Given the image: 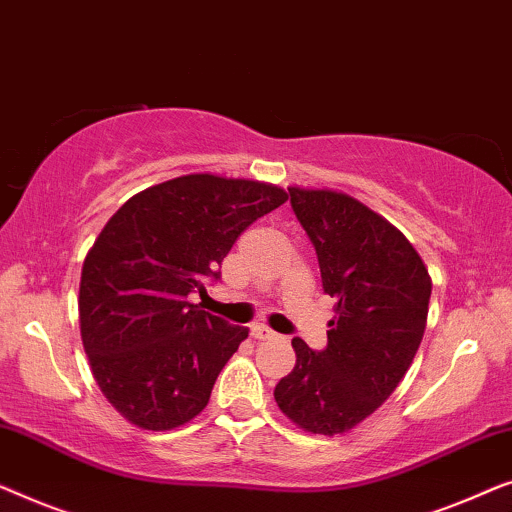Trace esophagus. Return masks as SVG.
<instances>
[{
	"instance_id": "1",
	"label": "esophagus",
	"mask_w": 512,
	"mask_h": 512,
	"mask_svg": "<svg viewBox=\"0 0 512 512\" xmlns=\"http://www.w3.org/2000/svg\"><path fill=\"white\" fill-rule=\"evenodd\" d=\"M250 336L257 338V341H271V338H276V331H271L264 325H253L250 327Z\"/></svg>"
}]
</instances>
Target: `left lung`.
<instances>
[{"label":"left lung","instance_id":"obj_1","mask_svg":"<svg viewBox=\"0 0 512 512\" xmlns=\"http://www.w3.org/2000/svg\"><path fill=\"white\" fill-rule=\"evenodd\" d=\"M287 192L336 318L325 350L292 338L297 364L273 397L301 429L334 436L369 417L406 376L427 325L431 278L406 236L362 201L331 190Z\"/></svg>","mask_w":512,"mask_h":512}]
</instances>
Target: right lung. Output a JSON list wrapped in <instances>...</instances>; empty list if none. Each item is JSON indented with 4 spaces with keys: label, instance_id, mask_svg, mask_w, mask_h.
<instances>
[{
    "label": "right lung",
    "instance_id": "obj_1",
    "mask_svg": "<svg viewBox=\"0 0 512 512\" xmlns=\"http://www.w3.org/2000/svg\"><path fill=\"white\" fill-rule=\"evenodd\" d=\"M285 201L276 185L192 174L134 194L106 222L78 315L92 376L129 422L167 431L206 408L248 329L187 297L218 283L236 239Z\"/></svg>",
    "mask_w": 512,
    "mask_h": 512
}]
</instances>
